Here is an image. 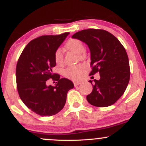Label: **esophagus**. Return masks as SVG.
Wrapping results in <instances>:
<instances>
[{"mask_svg": "<svg viewBox=\"0 0 146 146\" xmlns=\"http://www.w3.org/2000/svg\"><path fill=\"white\" fill-rule=\"evenodd\" d=\"M73 84H74V86H78L79 84H81V82H80L75 81V82H73Z\"/></svg>", "mask_w": 146, "mask_h": 146, "instance_id": "34e87169", "label": "esophagus"}]
</instances>
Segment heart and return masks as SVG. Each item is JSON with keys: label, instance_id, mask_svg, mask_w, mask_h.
<instances>
[{"label": "heart", "instance_id": "b5f03b06", "mask_svg": "<svg viewBox=\"0 0 146 146\" xmlns=\"http://www.w3.org/2000/svg\"><path fill=\"white\" fill-rule=\"evenodd\" d=\"M65 47L68 51L74 52L79 55L80 59H84L82 53L85 51L84 45L78 39H70L65 44ZM54 60L58 66H62L64 63V56L61 48H58L54 53ZM84 67L82 65H74L66 68L63 71L64 76L73 80H79L82 77Z\"/></svg>", "mask_w": 146, "mask_h": 146}]
</instances>
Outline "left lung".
<instances>
[{"label":"left lung","mask_w":146,"mask_h":146,"mask_svg":"<svg viewBox=\"0 0 146 146\" xmlns=\"http://www.w3.org/2000/svg\"><path fill=\"white\" fill-rule=\"evenodd\" d=\"M73 38L88 45L90 52V75L100 73L99 80H90L91 93L86 96L88 103L97 107L113 105L126 89L130 80L129 60L125 48L108 31L88 29L75 33Z\"/></svg>","instance_id":"1"}]
</instances>
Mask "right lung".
<instances>
[{
  "label": "right lung",
  "mask_w": 146,
  "mask_h": 146,
  "mask_svg": "<svg viewBox=\"0 0 146 146\" xmlns=\"http://www.w3.org/2000/svg\"><path fill=\"white\" fill-rule=\"evenodd\" d=\"M69 32L58 36H42L25 46L16 65V83L20 98L27 108L40 116H52L61 110L68 91L74 87L71 80L60 79L53 73L56 66L54 53ZM50 78L56 80L55 87L47 86Z\"/></svg>",
  "instance_id": "right-lung-1"
}]
</instances>
